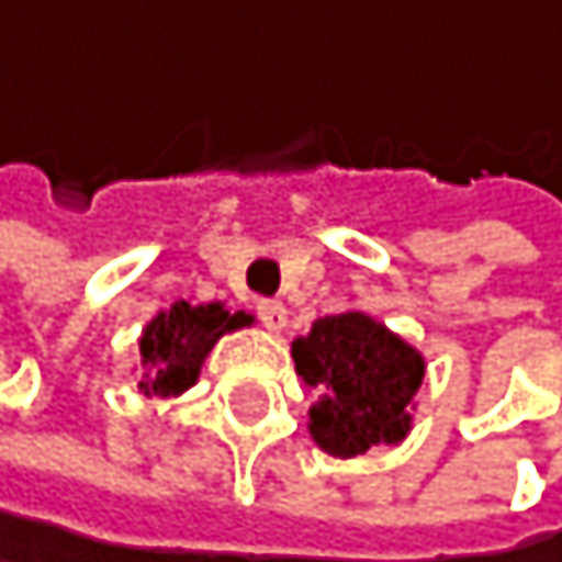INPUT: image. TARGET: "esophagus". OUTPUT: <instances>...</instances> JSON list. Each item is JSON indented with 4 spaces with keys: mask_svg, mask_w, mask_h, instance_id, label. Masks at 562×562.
<instances>
[{
    "mask_svg": "<svg viewBox=\"0 0 562 562\" xmlns=\"http://www.w3.org/2000/svg\"><path fill=\"white\" fill-rule=\"evenodd\" d=\"M255 311H258V318H261L265 329L279 333L286 325V307H283V301H258Z\"/></svg>",
    "mask_w": 562,
    "mask_h": 562,
    "instance_id": "esophagus-1",
    "label": "esophagus"
}]
</instances>
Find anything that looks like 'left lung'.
Masks as SVG:
<instances>
[{"label":"left lung","instance_id":"1","mask_svg":"<svg viewBox=\"0 0 562 562\" xmlns=\"http://www.w3.org/2000/svg\"><path fill=\"white\" fill-rule=\"evenodd\" d=\"M297 375L318 393L311 436L333 457H358L407 436L422 353L361 311L325 315L293 344Z\"/></svg>","mask_w":562,"mask_h":562}]
</instances>
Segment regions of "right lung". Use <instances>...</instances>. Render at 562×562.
<instances>
[{
    "label": "right lung",
    "mask_w": 562,
    "mask_h": 562,
    "mask_svg": "<svg viewBox=\"0 0 562 562\" xmlns=\"http://www.w3.org/2000/svg\"><path fill=\"white\" fill-rule=\"evenodd\" d=\"M251 318L229 315L223 304H201L191 307L187 301H177L169 311H162L140 336V361L148 368L140 390L155 396H177L187 385H194L204 353L215 347V339L240 329Z\"/></svg>",
    "instance_id": "1"
}]
</instances>
